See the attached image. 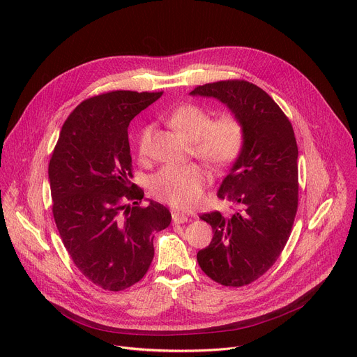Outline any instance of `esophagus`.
Listing matches in <instances>:
<instances>
[{"label": "esophagus", "mask_w": 357, "mask_h": 357, "mask_svg": "<svg viewBox=\"0 0 357 357\" xmlns=\"http://www.w3.org/2000/svg\"><path fill=\"white\" fill-rule=\"evenodd\" d=\"M172 220L175 224H183L190 220V217L185 214H181V213H172Z\"/></svg>", "instance_id": "esophagus-1"}]
</instances>
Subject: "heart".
<instances>
[{
	"instance_id": "1",
	"label": "heart",
	"mask_w": 357,
	"mask_h": 357,
	"mask_svg": "<svg viewBox=\"0 0 357 357\" xmlns=\"http://www.w3.org/2000/svg\"><path fill=\"white\" fill-rule=\"evenodd\" d=\"M169 124L190 139L191 153L213 169H224L238 159L246 143V128L231 111L211 119V112L198 104H183L169 116ZM152 126L144 124L137 135V155H149ZM208 176L195 163L165 166L149 182L156 199L179 210H192L199 204Z\"/></svg>"
}]
</instances>
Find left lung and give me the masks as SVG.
<instances>
[{
	"label": "left lung",
	"mask_w": 357,
	"mask_h": 357,
	"mask_svg": "<svg viewBox=\"0 0 357 357\" xmlns=\"http://www.w3.org/2000/svg\"><path fill=\"white\" fill-rule=\"evenodd\" d=\"M191 93L220 100L246 128L243 152L218 190V198L236 211L231 217L220 211L199 217L214 236L197 255L214 282L245 287L273 266L292 231L299 188L295 133L269 93L245 79L198 85Z\"/></svg>",
	"instance_id": "left-lung-1"
}]
</instances>
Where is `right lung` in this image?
Returning <instances> with one entry per match:
<instances>
[{
	"label": "right lung",
	"instance_id": "right-lung-1",
	"mask_svg": "<svg viewBox=\"0 0 357 357\" xmlns=\"http://www.w3.org/2000/svg\"><path fill=\"white\" fill-rule=\"evenodd\" d=\"M159 92L108 91L84 100L62 126L49 162L52 213L63 246L81 273L105 291H124L146 275L153 233L172 215L142 205L127 128Z\"/></svg>",
	"mask_w": 357,
	"mask_h": 357
}]
</instances>
